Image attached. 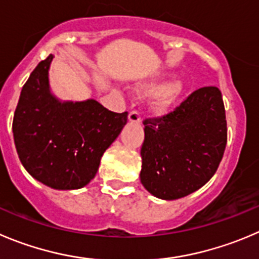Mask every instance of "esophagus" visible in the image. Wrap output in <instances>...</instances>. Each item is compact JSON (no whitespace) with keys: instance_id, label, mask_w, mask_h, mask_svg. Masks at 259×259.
<instances>
[{"instance_id":"obj_1","label":"esophagus","mask_w":259,"mask_h":259,"mask_svg":"<svg viewBox=\"0 0 259 259\" xmlns=\"http://www.w3.org/2000/svg\"><path fill=\"white\" fill-rule=\"evenodd\" d=\"M128 120L132 123H140L141 122V115H140V113L137 112V110H132V112L128 114Z\"/></svg>"}]
</instances>
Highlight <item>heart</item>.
<instances>
[{
    "mask_svg": "<svg viewBox=\"0 0 259 259\" xmlns=\"http://www.w3.org/2000/svg\"><path fill=\"white\" fill-rule=\"evenodd\" d=\"M154 90L155 91L151 95L150 105L155 112L165 113L168 112L182 97L184 91V82L181 78H174V80L166 81L159 86V80H152L139 83L135 88L139 94H146Z\"/></svg>",
    "mask_w": 259,
    "mask_h": 259,
    "instance_id": "heart-1",
    "label": "heart"
}]
</instances>
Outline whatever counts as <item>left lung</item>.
<instances>
[{
    "instance_id": "8db88e82",
    "label": "left lung",
    "mask_w": 259,
    "mask_h": 259,
    "mask_svg": "<svg viewBox=\"0 0 259 259\" xmlns=\"http://www.w3.org/2000/svg\"><path fill=\"white\" fill-rule=\"evenodd\" d=\"M141 183L152 196L178 199L205 186L216 173L228 140L221 91H193L173 112L144 120Z\"/></svg>"
}]
</instances>
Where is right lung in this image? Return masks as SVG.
I'll use <instances>...</instances> for the list:
<instances>
[{"mask_svg": "<svg viewBox=\"0 0 259 259\" xmlns=\"http://www.w3.org/2000/svg\"><path fill=\"white\" fill-rule=\"evenodd\" d=\"M49 54L23 86L12 122L21 164L40 183L54 189H78L94 178L105 150L127 123L94 99L61 102L51 93Z\"/></svg>", "mask_w": 259, "mask_h": 259, "instance_id": "1", "label": "right lung"}]
</instances>
